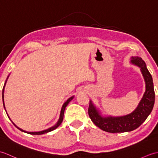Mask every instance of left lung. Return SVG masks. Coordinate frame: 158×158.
Returning <instances> with one entry per match:
<instances>
[{"instance_id": "obj_1", "label": "left lung", "mask_w": 158, "mask_h": 158, "mask_svg": "<svg viewBox=\"0 0 158 158\" xmlns=\"http://www.w3.org/2000/svg\"><path fill=\"white\" fill-rule=\"evenodd\" d=\"M130 62L140 68L145 80L146 89L138 106L132 113L123 116H103L92 100H89L88 114L90 119L96 126L105 132L117 133L135 130L145 122L153 108L155 92L153 79L145 61L140 57L132 56Z\"/></svg>"}]
</instances>
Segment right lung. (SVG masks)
Here are the masks:
<instances>
[{"instance_id":"right-lung-1","label":"right lung","mask_w":158,"mask_h":158,"mask_svg":"<svg viewBox=\"0 0 158 158\" xmlns=\"http://www.w3.org/2000/svg\"><path fill=\"white\" fill-rule=\"evenodd\" d=\"M9 75L7 77V78H6V81H5V85H4V87H3V89H2V102H3V106H4V108H5V102H4V91H5V85H6V81H7V79H8V78H9ZM73 98H74V96H71L70 97V98H69L68 100H66V101L63 104V105H62V109H61V111H60V117H59V119H58V122H57V123L55 124L54 126H52V127H50L49 128H48V129H46V130H42V131H39V132H27V131H25V130H22V129H21V128H19V127H18L15 124L13 123L12 121H11V119H10V117H9V115H8V114H7V116H8V117L9 118V119L12 122V123H13V125H14L18 129H19V130H21L22 132H25V133H27V134H30V135H43V134H45V133H48V132H51V131H52V130H55V129H56L57 127H58L60 124L62 123V120H63V118H64V110H65V109H66V106L68 105V104L71 101V100L73 99ZM5 111H6V110H5Z\"/></svg>"}]
</instances>
